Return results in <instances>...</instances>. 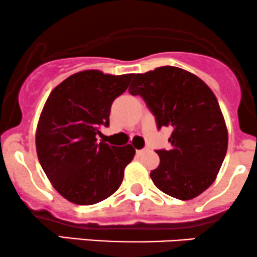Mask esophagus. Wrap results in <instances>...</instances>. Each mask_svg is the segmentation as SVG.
I'll return each instance as SVG.
<instances>
[{
    "mask_svg": "<svg viewBox=\"0 0 257 257\" xmlns=\"http://www.w3.org/2000/svg\"><path fill=\"white\" fill-rule=\"evenodd\" d=\"M147 151V149H142V150H136V155L137 156H141V155H144L145 152Z\"/></svg>",
    "mask_w": 257,
    "mask_h": 257,
    "instance_id": "obj_1",
    "label": "esophagus"
}]
</instances>
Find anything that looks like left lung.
Listing matches in <instances>:
<instances>
[{
    "label": "left lung",
    "instance_id": "1",
    "mask_svg": "<svg viewBox=\"0 0 257 257\" xmlns=\"http://www.w3.org/2000/svg\"><path fill=\"white\" fill-rule=\"evenodd\" d=\"M128 92L141 96L157 130H172L170 150H156L160 165L150 176L169 196L191 200L212 182L227 151V130L214 92L197 76L164 66L137 73Z\"/></svg>",
    "mask_w": 257,
    "mask_h": 257
}]
</instances>
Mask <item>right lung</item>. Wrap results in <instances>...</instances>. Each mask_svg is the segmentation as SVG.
I'll use <instances>...</instances> for the list:
<instances>
[{
  "instance_id": "add662e5",
  "label": "right lung",
  "mask_w": 257,
  "mask_h": 257,
  "mask_svg": "<svg viewBox=\"0 0 257 257\" xmlns=\"http://www.w3.org/2000/svg\"><path fill=\"white\" fill-rule=\"evenodd\" d=\"M131 78V73L82 71L53 88L46 101L37 125V156L53 187L73 204H97L121 186L135 149L97 144L96 137L110 125L111 105Z\"/></svg>"
}]
</instances>
